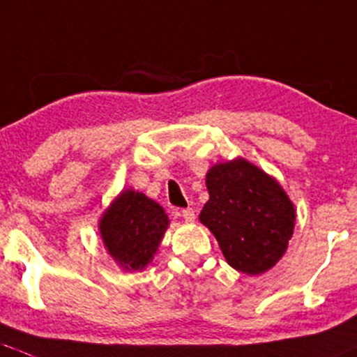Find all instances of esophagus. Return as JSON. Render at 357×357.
Returning <instances> with one entry per match:
<instances>
[{
  "label": "esophagus",
  "mask_w": 357,
  "mask_h": 357,
  "mask_svg": "<svg viewBox=\"0 0 357 357\" xmlns=\"http://www.w3.org/2000/svg\"><path fill=\"white\" fill-rule=\"evenodd\" d=\"M180 216H182L183 222H187V223H192L194 220H196V215H194V209H190V208L182 209V211H180Z\"/></svg>",
  "instance_id": "1"
}]
</instances>
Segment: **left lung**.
Segmentation results:
<instances>
[{
  "label": "left lung",
  "instance_id": "obj_1",
  "mask_svg": "<svg viewBox=\"0 0 357 357\" xmlns=\"http://www.w3.org/2000/svg\"><path fill=\"white\" fill-rule=\"evenodd\" d=\"M209 199L199 222L216 237L227 263L245 275L271 270L289 248L296 208L278 180L244 158L206 174Z\"/></svg>",
  "mask_w": 357,
  "mask_h": 357
}]
</instances>
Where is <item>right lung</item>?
Masks as SVG:
<instances>
[{
    "instance_id": "add662e5",
    "label": "right lung",
    "mask_w": 357,
    "mask_h": 357,
    "mask_svg": "<svg viewBox=\"0 0 357 357\" xmlns=\"http://www.w3.org/2000/svg\"><path fill=\"white\" fill-rule=\"evenodd\" d=\"M170 220L146 194L125 189L99 218V235L108 255L125 271H142L151 263Z\"/></svg>"
}]
</instances>
